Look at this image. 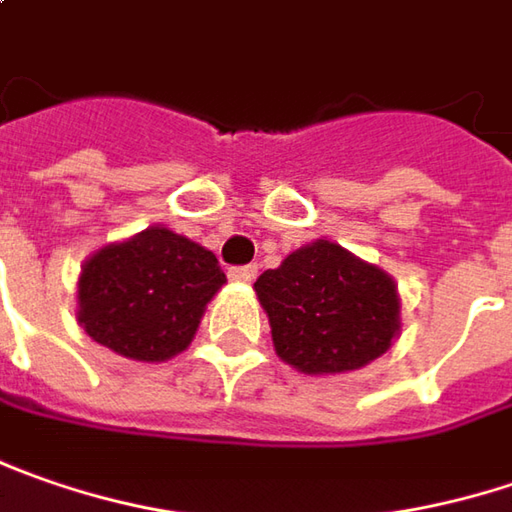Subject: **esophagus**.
<instances>
[{
    "label": "esophagus",
    "mask_w": 512,
    "mask_h": 512,
    "mask_svg": "<svg viewBox=\"0 0 512 512\" xmlns=\"http://www.w3.org/2000/svg\"><path fill=\"white\" fill-rule=\"evenodd\" d=\"M229 278L237 280V283H252L257 278V266H252V263L249 266H232L229 269Z\"/></svg>",
    "instance_id": "esophagus-1"
}]
</instances>
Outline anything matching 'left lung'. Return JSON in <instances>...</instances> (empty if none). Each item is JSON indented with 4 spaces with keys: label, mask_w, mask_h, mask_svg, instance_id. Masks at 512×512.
Here are the masks:
<instances>
[{
    "label": "left lung",
    "mask_w": 512,
    "mask_h": 512,
    "mask_svg": "<svg viewBox=\"0 0 512 512\" xmlns=\"http://www.w3.org/2000/svg\"><path fill=\"white\" fill-rule=\"evenodd\" d=\"M255 292L278 355L309 375L367 367L398 332L392 278L329 240L303 246L278 269H266Z\"/></svg>",
    "instance_id": "left-lung-1"
}]
</instances>
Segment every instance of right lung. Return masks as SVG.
Segmentation results:
<instances>
[{
	"mask_svg": "<svg viewBox=\"0 0 512 512\" xmlns=\"http://www.w3.org/2000/svg\"><path fill=\"white\" fill-rule=\"evenodd\" d=\"M223 283L209 249L154 226L105 246L82 266L77 318L97 344L154 364L191 344Z\"/></svg>",
	"mask_w": 512,
	"mask_h": 512,
	"instance_id": "1",
	"label": "right lung"
}]
</instances>
